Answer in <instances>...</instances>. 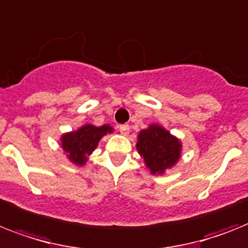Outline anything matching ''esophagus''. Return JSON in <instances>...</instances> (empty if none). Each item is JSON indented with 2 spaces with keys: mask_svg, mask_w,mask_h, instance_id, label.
I'll use <instances>...</instances> for the list:
<instances>
[{
  "mask_svg": "<svg viewBox=\"0 0 248 248\" xmlns=\"http://www.w3.org/2000/svg\"><path fill=\"white\" fill-rule=\"evenodd\" d=\"M120 132L121 135H124V136H127L130 134V126L127 124H121L120 126Z\"/></svg>",
  "mask_w": 248,
  "mask_h": 248,
  "instance_id": "obj_1",
  "label": "esophagus"
}]
</instances>
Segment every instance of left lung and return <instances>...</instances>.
Segmentation results:
<instances>
[{
	"label": "left lung",
	"instance_id": "1",
	"mask_svg": "<svg viewBox=\"0 0 248 248\" xmlns=\"http://www.w3.org/2000/svg\"><path fill=\"white\" fill-rule=\"evenodd\" d=\"M137 153L151 175H163L182 157L183 143L161 124H151L137 135Z\"/></svg>",
	"mask_w": 248,
	"mask_h": 248
}]
</instances>
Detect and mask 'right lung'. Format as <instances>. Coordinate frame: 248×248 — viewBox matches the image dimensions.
<instances>
[{"label": "right lung", "mask_w": 248, "mask_h": 248, "mask_svg": "<svg viewBox=\"0 0 248 248\" xmlns=\"http://www.w3.org/2000/svg\"><path fill=\"white\" fill-rule=\"evenodd\" d=\"M112 132L113 127L111 124L94 126L92 124H84L77 130L62 135L60 147L70 163L77 166H84L89 155H92L97 149L102 137Z\"/></svg>", "instance_id": "right-lung-1"}]
</instances>
